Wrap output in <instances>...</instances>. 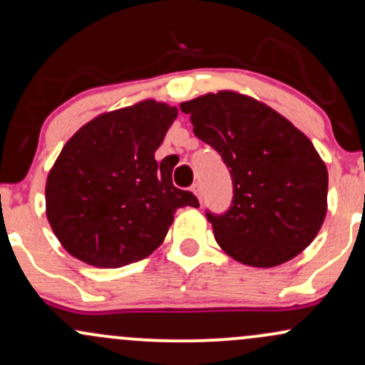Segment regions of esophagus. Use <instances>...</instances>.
Returning <instances> with one entry per match:
<instances>
[{
    "label": "esophagus",
    "mask_w": 365,
    "mask_h": 365,
    "mask_svg": "<svg viewBox=\"0 0 365 365\" xmlns=\"http://www.w3.org/2000/svg\"><path fill=\"white\" fill-rule=\"evenodd\" d=\"M192 192L199 197V200H202V187H200V183H194V185H192Z\"/></svg>",
    "instance_id": "34e87169"
}]
</instances>
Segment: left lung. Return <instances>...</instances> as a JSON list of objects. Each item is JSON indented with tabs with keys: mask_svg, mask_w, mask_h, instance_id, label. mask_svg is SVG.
I'll return each mask as SVG.
<instances>
[{
	"mask_svg": "<svg viewBox=\"0 0 365 365\" xmlns=\"http://www.w3.org/2000/svg\"><path fill=\"white\" fill-rule=\"evenodd\" d=\"M180 110L232 177V206L223 215L206 211L221 249L254 267L302 252L328 207V170L312 142L269 106L232 91L200 96Z\"/></svg>",
	"mask_w": 365,
	"mask_h": 365,
	"instance_id": "1",
	"label": "left lung"
}]
</instances>
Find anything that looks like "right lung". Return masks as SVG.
<instances>
[{"label":"right lung","instance_id":"right-lung-1","mask_svg":"<svg viewBox=\"0 0 365 365\" xmlns=\"http://www.w3.org/2000/svg\"><path fill=\"white\" fill-rule=\"evenodd\" d=\"M177 115L148 99L104 113L66 142L46 182V215L73 257L98 267L137 262L163 244L177 209L199 207L154 159Z\"/></svg>","mask_w":365,"mask_h":365}]
</instances>
